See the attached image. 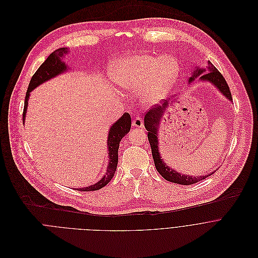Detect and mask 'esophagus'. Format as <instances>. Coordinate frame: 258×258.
Returning <instances> with one entry per match:
<instances>
[{
  "mask_svg": "<svg viewBox=\"0 0 258 258\" xmlns=\"http://www.w3.org/2000/svg\"><path fill=\"white\" fill-rule=\"evenodd\" d=\"M132 126L136 128H142L143 127V121L141 120L140 117H136L132 121Z\"/></svg>",
  "mask_w": 258,
  "mask_h": 258,
  "instance_id": "obj_1",
  "label": "esophagus"
}]
</instances>
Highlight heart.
I'll list each match as a JSON object with an SVG mask.
<instances>
[{
    "label": "heart",
    "mask_w": 258,
    "mask_h": 258,
    "mask_svg": "<svg viewBox=\"0 0 258 258\" xmlns=\"http://www.w3.org/2000/svg\"><path fill=\"white\" fill-rule=\"evenodd\" d=\"M180 72L177 60L144 51L128 55L110 68L112 79L124 89L135 91L142 87V98L148 105L157 104L167 96L179 79Z\"/></svg>",
    "instance_id": "b5f03b06"
}]
</instances>
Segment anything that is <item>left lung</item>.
I'll list each match as a JSON object with an SVG mask.
<instances>
[{
  "label": "left lung",
  "instance_id": "left-lung-1",
  "mask_svg": "<svg viewBox=\"0 0 258 258\" xmlns=\"http://www.w3.org/2000/svg\"><path fill=\"white\" fill-rule=\"evenodd\" d=\"M200 75V80L201 81H209L213 83L229 100L232 101V94L229 88V85L224 78V76L221 74V72L211 63L209 62V67L208 69H202L199 66L193 70L192 76L189 79V82H192L197 76ZM168 106H170V100H165L164 104L162 106L159 105H154L151 109H149L148 112H146L144 116V126L145 129L148 131L147 132V138L151 147V153H152V158L154 161V166H156L158 172L163 176L164 179L181 184V185H191L194 183H197L201 180H204L205 178H208L209 176L213 175L215 172L211 173L210 175H205V176H198V177H193L189 175H181L180 173L176 172L175 170H172L169 168V166L166 165V163L163 161L161 154L159 152V140H158V127L160 125V122L164 116V113L166 112Z\"/></svg>",
  "mask_w": 258,
  "mask_h": 258
}]
</instances>
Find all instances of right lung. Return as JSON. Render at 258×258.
I'll return each instance as SVG.
<instances>
[{
  "mask_svg": "<svg viewBox=\"0 0 258 258\" xmlns=\"http://www.w3.org/2000/svg\"><path fill=\"white\" fill-rule=\"evenodd\" d=\"M68 53L67 47H61L56 49L51 53L47 59L40 65V67L37 69V71L33 74V76L30 79L25 100H24V109H23V123L26 116V110L28 106V98L30 91H32L34 88H36L41 83L49 80L50 78H54L55 76L66 72L67 71V65L65 62H63V57H65ZM131 128V117L128 113H125L116 123L113 124L109 131L108 135V148H109V166L106 175L102 177L97 183L90 185L88 187L79 188L78 191H95L104 186H106L114 177L115 172L117 170L118 165V150L121 139L130 131Z\"/></svg>",
  "mask_w": 258,
  "mask_h": 258,
  "instance_id": "1",
  "label": "right lung"
}]
</instances>
